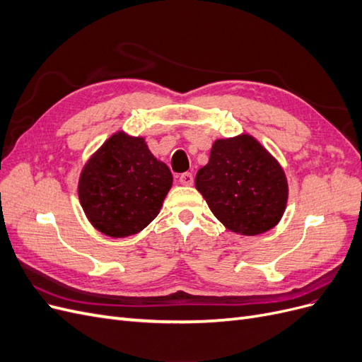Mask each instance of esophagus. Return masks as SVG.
I'll return each instance as SVG.
<instances>
[{
  "label": "esophagus",
  "mask_w": 362,
  "mask_h": 362,
  "mask_svg": "<svg viewBox=\"0 0 362 362\" xmlns=\"http://www.w3.org/2000/svg\"><path fill=\"white\" fill-rule=\"evenodd\" d=\"M180 184L182 185H192L193 184V175L190 172H185L180 175Z\"/></svg>",
  "instance_id": "34e87169"
}]
</instances>
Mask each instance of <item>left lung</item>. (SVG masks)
Instances as JSON below:
<instances>
[{
    "mask_svg": "<svg viewBox=\"0 0 362 362\" xmlns=\"http://www.w3.org/2000/svg\"><path fill=\"white\" fill-rule=\"evenodd\" d=\"M194 182L213 214L235 234L269 231L287 205L282 168L247 134L216 140L210 161L196 173Z\"/></svg>",
    "mask_w": 362,
    "mask_h": 362,
    "instance_id": "8db88e82",
    "label": "left lung"
}]
</instances>
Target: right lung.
<instances>
[{
  "mask_svg": "<svg viewBox=\"0 0 362 362\" xmlns=\"http://www.w3.org/2000/svg\"><path fill=\"white\" fill-rule=\"evenodd\" d=\"M172 173L141 137L116 133L86 164L78 196L90 223L105 235L128 237L160 213Z\"/></svg>",
  "mask_w": 362,
  "mask_h": 362,
  "instance_id": "add662e5",
  "label": "right lung"
}]
</instances>
